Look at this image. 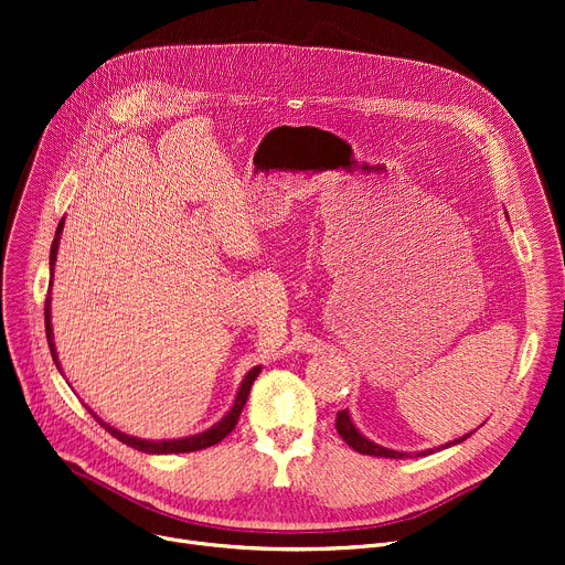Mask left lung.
<instances>
[{"instance_id":"8db88e82","label":"left lung","mask_w":565,"mask_h":565,"mask_svg":"<svg viewBox=\"0 0 565 565\" xmlns=\"http://www.w3.org/2000/svg\"><path fill=\"white\" fill-rule=\"evenodd\" d=\"M334 427H337V431H339V437L349 444L353 450H358V452H362V455H371V457H388V459H405V457H409L407 452H398V450H392V448H382V446H377V444H373L371 439H366L364 434L355 427V423L351 420V414H349V409H341V412H337V423H334ZM472 434V431H470ZM470 434H463V437H459V439H455V441H450V444H446V446H441V448H450V446H457V444H461V441H466ZM441 448H437V450H441ZM434 450H423V452H416L418 457H425V455H431Z\"/></svg>"}]
</instances>
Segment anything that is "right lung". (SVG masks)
I'll return each mask as SVG.
<instances>
[{
	"mask_svg": "<svg viewBox=\"0 0 565 565\" xmlns=\"http://www.w3.org/2000/svg\"><path fill=\"white\" fill-rule=\"evenodd\" d=\"M63 224H65V216L61 220L58 228H56V237L52 242V250H50V271L54 276V265H56V253H58V242H61V233H63ZM45 330H47V343H50V351H52V358H54V364L56 369L61 371V362H58V353H56V345H54V332H52V296L47 294V300H45ZM259 371H263V366H253L239 388H237V396H235V403L231 407V412L220 420L214 423L212 427H207L205 431H199V434H192V437H183V439H164V441H147V439H138V437H131V434H124L119 431L117 427L104 423L90 407L88 412L99 420L102 427H106L113 437L126 446H131L140 452H147V455H177V452H194V450H203V448H210L214 444H220L226 434H231L239 420V414L246 405V398L250 394V384L255 382V377L259 375Z\"/></svg>",
	"mask_w": 565,
	"mask_h": 565,
	"instance_id": "right-lung-1",
	"label": "right lung"
}]
</instances>
